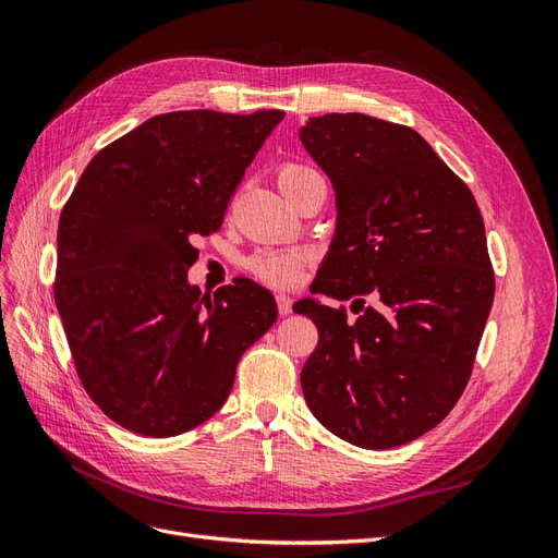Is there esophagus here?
<instances>
[{
  "instance_id": "esophagus-1",
  "label": "esophagus",
  "mask_w": 558,
  "mask_h": 558,
  "mask_svg": "<svg viewBox=\"0 0 558 558\" xmlns=\"http://www.w3.org/2000/svg\"><path fill=\"white\" fill-rule=\"evenodd\" d=\"M277 310L281 316H289L293 312V300L286 293H277Z\"/></svg>"
}]
</instances>
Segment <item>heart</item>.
Here are the masks:
<instances>
[{
  "instance_id": "heart-1",
  "label": "heart",
  "mask_w": 558,
  "mask_h": 558,
  "mask_svg": "<svg viewBox=\"0 0 558 558\" xmlns=\"http://www.w3.org/2000/svg\"><path fill=\"white\" fill-rule=\"evenodd\" d=\"M316 174L314 167L302 165L295 160H286L277 167V183L281 193H291L300 181ZM246 272L256 277L263 283L279 286V289H289L295 286L302 275H305L307 256L298 248H258L253 251L244 263Z\"/></svg>"
}]
</instances>
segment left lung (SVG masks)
Returning a JSON list of instances; mask_svg holds the SVG:
<instances>
[{
    "mask_svg": "<svg viewBox=\"0 0 558 558\" xmlns=\"http://www.w3.org/2000/svg\"><path fill=\"white\" fill-rule=\"evenodd\" d=\"M300 140L337 193V234L312 283L347 307L300 300L318 328L300 373L312 414L363 449L416 440L453 410L494 305L475 195L408 125L310 118Z\"/></svg>",
    "mask_w": 558,
    "mask_h": 558,
    "instance_id": "left-lung-1",
    "label": "left lung"
}]
</instances>
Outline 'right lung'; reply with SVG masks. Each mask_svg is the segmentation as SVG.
Here are the masks:
<instances>
[{
  "mask_svg": "<svg viewBox=\"0 0 558 558\" xmlns=\"http://www.w3.org/2000/svg\"><path fill=\"white\" fill-rule=\"evenodd\" d=\"M279 109L172 111L88 162L58 223L56 307L76 375L118 426L172 437L221 410L242 353L272 328L275 298L234 279L189 286L197 238L230 199Z\"/></svg>",
  "mask_w": 558,
  "mask_h": 558,
  "instance_id": "1",
  "label": "right lung"
}]
</instances>
